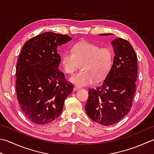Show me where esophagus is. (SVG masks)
<instances>
[{"mask_svg":"<svg viewBox=\"0 0 154 154\" xmlns=\"http://www.w3.org/2000/svg\"><path fill=\"white\" fill-rule=\"evenodd\" d=\"M81 87H75L74 88H73V90L74 91H78V90H79V89H81Z\"/></svg>","mask_w":154,"mask_h":154,"instance_id":"esophagus-1","label":"esophagus"}]
</instances>
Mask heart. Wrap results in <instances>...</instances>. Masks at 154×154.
<instances>
[{
  "instance_id": "1",
  "label": "heart",
  "mask_w": 154,
  "mask_h": 154,
  "mask_svg": "<svg viewBox=\"0 0 154 154\" xmlns=\"http://www.w3.org/2000/svg\"><path fill=\"white\" fill-rule=\"evenodd\" d=\"M113 63V53L109 48L88 41H80L72 47L71 52H65L61 56L63 70L72 75L79 68L82 71L70 78L77 86H87L101 81L109 73Z\"/></svg>"
}]
</instances>
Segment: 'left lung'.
Here are the masks:
<instances>
[{
	"label": "left lung",
	"mask_w": 154,
	"mask_h": 154,
	"mask_svg": "<svg viewBox=\"0 0 154 154\" xmlns=\"http://www.w3.org/2000/svg\"><path fill=\"white\" fill-rule=\"evenodd\" d=\"M111 43L115 52L112 67L102 85L89 90L85 105L90 118L105 126L119 122L128 113L136 90L137 77V56L129 42L119 37Z\"/></svg>",
	"instance_id": "left-lung-1"
}]
</instances>
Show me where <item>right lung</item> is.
<instances>
[{
  "mask_svg": "<svg viewBox=\"0 0 154 154\" xmlns=\"http://www.w3.org/2000/svg\"><path fill=\"white\" fill-rule=\"evenodd\" d=\"M72 38L47 32L23 45L16 67V93L23 113L38 125L48 124L62 112L65 99L73 90L58 69L61 57L57 47Z\"/></svg>",
  "mask_w": 154,
  "mask_h": 154,
  "instance_id": "obj_1",
  "label": "right lung"
}]
</instances>
